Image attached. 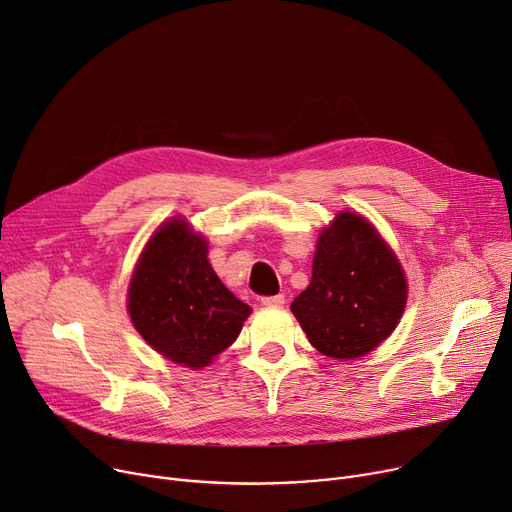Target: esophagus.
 I'll list each match as a JSON object with an SVG mask.
<instances>
[{
    "label": "esophagus",
    "mask_w": 512,
    "mask_h": 512,
    "mask_svg": "<svg viewBox=\"0 0 512 512\" xmlns=\"http://www.w3.org/2000/svg\"><path fill=\"white\" fill-rule=\"evenodd\" d=\"M285 303V295H270V297H262V305L264 307H281Z\"/></svg>",
    "instance_id": "esophagus-1"
}]
</instances>
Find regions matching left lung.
<instances>
[{
    "label": "left lung",
    "instance_id": "1",
    "mask_svg": "<svg viewBox=\"0 0 512 512\" xmlns=\"http://www.w3.org/2000/svg\"><path fill=\"white\" fill-rule=\"evenodd\" d=\"M402 266L375 227L338 213L318 240L309 287L291 311L313 348L332 359H359L383 342L406 307Z\"/></svg>",
    "mask_w": 512,
    "mask_h": 512
}]
</instances>
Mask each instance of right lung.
<instances>
[{
    "mask_svg": "<svg viewBox=\"0 0 512 512\" xmlns=\"http://www.w3.org/2000/svg\"><path fill=\"white\" fill-rule=\"evenodd\" d=\"M129 316L166 359L201 369L233 344L250 316L207 260V242L174 219L153 233L129 287Z\"/></svg>",
    "mask_w": 512,
    "mask_h": 512,
    "instance_id": "obj_1",
    "label": "right lung"
}]
</instances>
